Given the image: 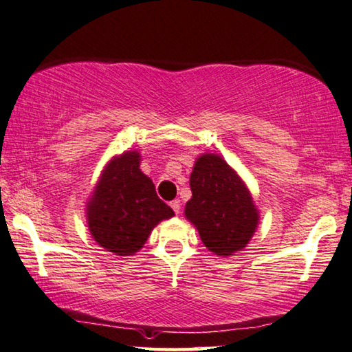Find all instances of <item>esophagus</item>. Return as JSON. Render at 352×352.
<instances>
[{
	"mask_svg": "<svg viewBox=\"0 0 352 352\" xmlns=\"http://www.w3.org/2000/svg\"><path fill=\"white\" fill-rule=\"evenodd\" d=\"M170 207H172V209H174L175 214H180V207H182L180 201H178V199H174V201L170 202Z\"/></svg>",
	"mask_w": 352,
	"mask_h": 352,
	"instance_id": "obj_1",
	"label": "esophagus"
}]
</instances>
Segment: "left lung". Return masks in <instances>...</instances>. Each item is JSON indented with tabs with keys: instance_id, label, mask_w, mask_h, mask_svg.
I'll return each mask as SVG.
<instances>
[{
	"instance_id": "obj_1",
	"label": "left lung",
	"mask_w": 352,
	"mask_h": 352,
	"mask_svg": "<svg viewBox=\"0 0 352 352\" xmlns=\"http://www.w3.org/2000/svg\"><path fill=\"white\" fill-rule=\"evenodd\" d=\"M186 220L217 256H231L249 244L260 214L239 174L217 153L197 156L190 175Z\"/></svg>"
}]
</instances>
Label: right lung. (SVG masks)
Returning a JSON list of instances; mask_svg holds the SVG:
<instances>
[{
  "mask_svg": "<svg viewBox=\"0 0 352 352\" xmlns=\"http://www.w3.org/2000/svg\"><path fill=\"white\" fill-rule=\"evenodd\" d=\"M137 150L113 156L86 202L89 232L98 245L118 256L135 255L153 228L174 217L156 195L155 183L140 170Z\"/></svg>",
  "mask_w": 352,
  "mask_h": 352,
  "instance_id": "obj_1",
  "label": "right lung"
}]
</instances>
